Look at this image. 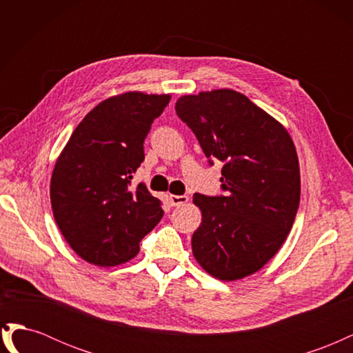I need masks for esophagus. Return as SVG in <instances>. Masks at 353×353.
<instances>
[{"instance_id":"obj_1","label":"esophagus","mask_w":353,"mask_h":353,"mask_svg":"<svg viewBox=\"0 0 353 353\" xmlns=\"http://www.w3.org/2000/svg\"><path fill=\"white\" fill-rule=\"evenodd\" d=\"M169 200H170V205L175 206V208H179V206H184L188 203V197L187 196H175V194H170L169 196Z\"/></svg>"}]
</instances>
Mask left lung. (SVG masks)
<instances>
[{
	"label": "left lung",
	"mask_w": 353,
	"mask_h": 353,
	"mask_svg": "<svg viewBox=\"0 0 353 353\" xmlns=\"http://www.w3.org/2000/svg\"><path fill=\"white\" fill-rule=\"evenodd\" d=\"M175 110L210 165V159L223 163L225 196H193L201 210L191 239L194 258L215 279H244L274 258L293 227L301 170L292 137L245 95L227 88L183 95Z\"/></svg>",
	"instance_id": "1"
}]
</instances>
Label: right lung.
<instances>
[{"label": "right lung", "instance_id": "add662e5", "mask_svg": "<svg viewBox=\"0 0 353 353\" xmlns=\"http://www.w3.org/2000/svg\"><path fill=\"white\" fill-rule=\"evenodd\" d=\"M169 94L114 95L83 117L60 153L50 199L57 227L83 261L116 266L135 258L140 241L163 216L145 184L131 187L144 140Z\"/></svg>", "mask_w": 353, "mask_h": 353}]
</instances>
